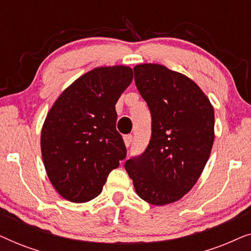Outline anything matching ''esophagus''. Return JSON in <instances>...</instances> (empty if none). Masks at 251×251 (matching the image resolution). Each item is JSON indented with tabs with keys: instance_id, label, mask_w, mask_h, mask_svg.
I'll return each instance as SVG.
<instances>
[{
	"instance_id": "esophagus-1",
	"label": "esophagus",
	"mask_w": 251,
	"mask_h": 251,
	"mask_svg": "<svg viewBox=\"0 0 251 251\" xmlns=\"http://www.w3.org/2000/svg\"><path fill=\"white\" fill-rule=\"evenodd\" d=\"M123 140H125V144L126 147H129L131 145V142H132V136L131 135H126L123 136Z\"/></svg>"
}]
</instances>
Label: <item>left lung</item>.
I'll list each match as a JSON object with an SVG mask.
<instances>
[{"instance_id":"obj_1","label":"left lung","mask_w":251,"mask_h":251,"mask_svg":"<svg viewBox=\"0 0 251 251\" xmlns=\"http://www.w3.org/2000/svg\"><path fill=\"white\" fill-rule=\"evenodd\" d=\"M152 116L145 151L126 161L137 194L151 204L173 203L190 192L214 144V107L191 78L159 64L133 68Z\"/></svg>"}]
</instances>
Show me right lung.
I'll use <instances>...</instances> for the list:
<instances>
[{
  "label": "right lung",
  "mask_w": 251,
  "mask_h": 251,
  "mask_svg": "<svg viewBox=\"0 0 251 251\" xmlns=\"http://www.w3.org/2000/svg\"><path fill=\"white\" fill-rule=\"evenodd\" d=\"M132 77L126 66L95 68L72 83L48 113L41 133L43 163L66 200L82 203L98 197L109 173L126 159L115 104Z\"/></svg>",
  "instance_id": "right-lung-1"
}]
</instances>
